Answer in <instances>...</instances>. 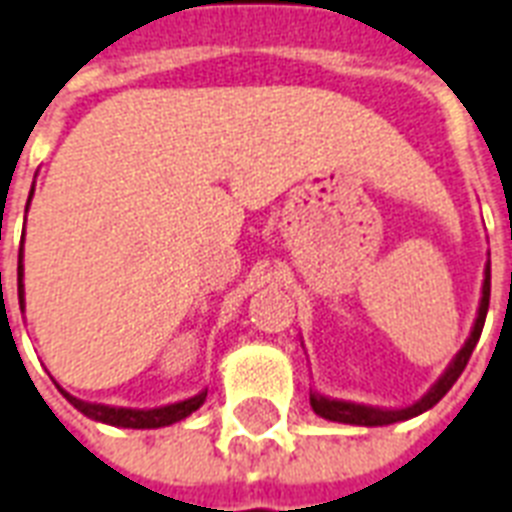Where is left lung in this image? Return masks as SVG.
<instances>
[{
  "label": "left lung",
  "instance_id": "1",
  "mask_svg": "<svg viewBox=\"0 0 512 512\" xmlns=\"http://www.w3.org/2000/svg\"><path fill=\"white\" fill-rule=\"evenodd\" d=\"M489 295H491V260H486V268H483V284H481V300H478V311H475L473 330L467 335L464 346L454 354V360L448 362V368L438 376V381L429 386L427 392L411 405H400V408H381V405H365V403H351V400H338V397L322 395L319 389H311V408L317 416L327 421H338V424H354V427H386V424H397V421H408L413 416H421L429 408L446 397V392L456 384V378L462 376L464 365L473 354L475 343L481 338L483 322H486V314H489Z\"/></svg>",
  "mask_w": 512,
  "mask_h": 512
}]
</instances>
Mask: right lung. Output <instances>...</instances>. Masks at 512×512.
Wrapping results in <instances>:
<instances>
[{
    "instance_id": "right-lung-1",
    "label": "right lung",
    "mask_w": 512,
    "mask_h": 512,
    "mask_svg": "<svg viewBox=\"0 0 512 512\" xmlns=\"http://www.w3.org/2000/svg\"><path fill=\"white\" fill-rule=\"evenodd\" d=\"M31 195H34V185H31L29 201H26V212H29ZM23 244L21 255H18V303H21V311L26 308V298H23ZM58 392L69 400V403L77 408V411L88 416L93 421H101V424H109V427H126V429H158V427H171L177 421L187 419L190 413H195L206 400V389L198 392V395L187 397V400H179V403L158 405V408H117V405H101V403H88V400H80V397L69 395L66 389L58 386Z\"/></svg>"
}]
</instances>
